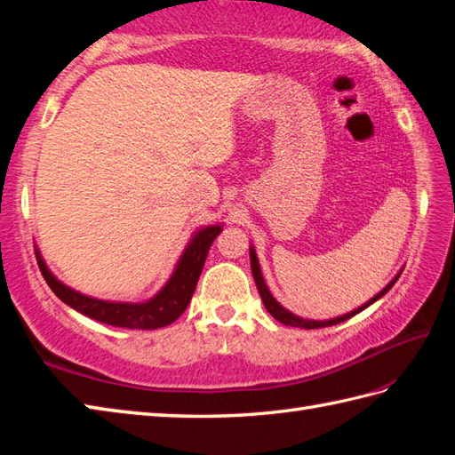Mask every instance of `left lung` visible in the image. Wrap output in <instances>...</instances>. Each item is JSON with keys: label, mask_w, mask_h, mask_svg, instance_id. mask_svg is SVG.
Here are the masks:
<instances>
[{"label": "left lung", "mask_w": 455, "mask_h": 455, "mask_svg": "<svg viewBox=\"0 0 455 455\" xmlns=\"http://www.w3.org/2000/svg\"><path fill=\"white\" fill-rule=\"evenodd\" d=\"M250 267H252V275H254V282H256V287H258V291H259V297H262V301H264V307L267 308V313L272 315L275 321H279V323H283V324H287V326H297V328H324V326H332V324H338V323H344V321H347V318H352L354 315H357V313H362L363 308H367L370 305H373L377 299H381L385 293L389 291V289L395 285V282H397L399 279V275L403 274V267L399 269V274L395 275L391 282L385 285L379 293H377L375 297H371L370 301L367 303H363L362 307H357V308H354V311H350V313H346V315H342V316H334V318H328V321H313V318H303V316H297V315H293L291 311H287L285 307H282L279 305L277 301H275V297L269 293V289H267V285H266V282H264V275H262V269H259V262H258V254H256V250H254V246L250 244Z\"/></svg>", "instance_id": "obj_1"}]
</instances>
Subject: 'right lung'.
Masks as SVG:
<instances>
[{
	"label": "right lung",
	"mask_w": 455,
	"mask_h": 455,
	"mask_svg": "<svg viewBox=\"0 0 455 455\" xmlns=\"http://www.w3.org/2000/svg\"><path fill=\"white\" fill-rule=\"evenodd\" d=\"M220 230L222 222L197 228L188 243L186 250L181 252L166 285H164L156 295L142 303L105 301V299L84 295L62 283L60 279H56L38 252L36 258L38 267H41L48 287L52 289L54 295L60 299V301H64L68 307H72L74 311H78L103 324L132 328V331H156V328L172 324L188 308L191 295L197 287L201 269L205 266L209 248L212 244V240L220 235Z\"/></svg>",
	"instance_id": "add662e5"
}]
</instances>
